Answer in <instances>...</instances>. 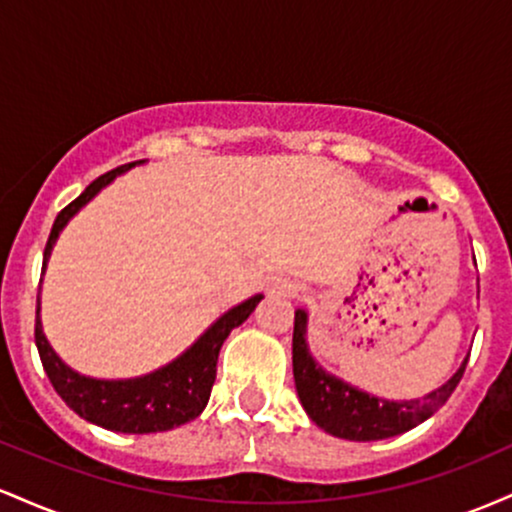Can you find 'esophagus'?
I'll list each match as a JSON object with an SVG mask.
<instances>
[{
	"instance_id": "esophagus-1",
	"label": "esophagus",
	"mask_w": 512,
	"mask_h": 512,
	"mask_svg": "<svg viewBox=\"0 0 512 512\" xmlns=\"http://www.w3.org/2000/svg\"><path fill=\"white\" fill-rule=\"evenodd\" d=\"M286 293H291V296H296L298 289H296V286H289V289H286Z\"/></svg>"
}]
</instances>
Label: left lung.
I'll list each match as a JSON object with an SVG mask.
<instances>
[{
	"instance_id": "8db88e82",
	"label": "left lung",
	"mask_w": 512,
	"mask_h": 512,
	"mask_svg": "<svg viewBox=\"0 0 512 512\" xmlns=\"http://www.w3.org/2000/svg\"><path fill=\"white\" fill-rule=\"evenodd\" d=\"M464 368L467 361L448 383L424 399L390 402V399L373 397L317 366L305 344V313L296 310L293 317V378H296L298 397L310 419L337 438L383 440L424 424L428 416L436 414L448 402L455 387L460 385Z\"/></svg>"
}]
</instances>
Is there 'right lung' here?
Masks as SVG:
<instances>
[{
    "label": "right lung",
    "mask_w": 512,
    "mask_h": 512,
    "mask_svg": "<svg viewBox=\"0 0 512 512\" xmlns=\"http://www.w3.org/2000/svg\"><path fill=\"white\" fill-rule=\"evenodd\" d=\"M132 166L134 163H125V166L108 170L57 214L48 245H45V262H48L52 245L60 236L64 223L72 219L76 211L84 207L101 187L108 185L115 175L125 173ZM260 301L262 296H252L250 301L228 310L180 358H175L173 363L156 370V373L134 380H93L64 366L45 339L43 327H40V293L38 308H35V344H38L40 361H43L52 387L81 419L117 433L170 431V428L197 419L207 407L211 387L216 380V361H219L221 346L233 327L243 325Z\"/></svg>",
    "instance_id": "add662e5"
}]
</instances>
